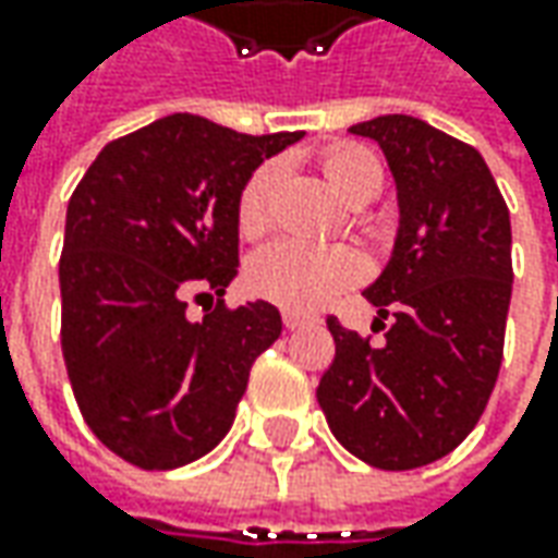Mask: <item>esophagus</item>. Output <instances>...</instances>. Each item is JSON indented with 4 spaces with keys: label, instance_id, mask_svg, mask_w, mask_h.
Masks as SVG:
<instances>
[{
    "label": "esophagus",
    "instance_id": "34e87169",
    "mask_svg": "<svg viewBox=\"0 0 558 558\" xmlns=\"http://www.w3.org/2000/svg\"><path fill=\"white\" fill-rule=\"evenodd\" d=\"M282 323H286V329H304V326H311L313 316H307V313H294V311H286L282 313Z\"/></svg>",
    "mask_w": 558,
    "mask_h": 558
}]
</instances>
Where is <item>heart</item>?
Wrapping results in <instances>:
<instances>
[{"instance_id":"obj_1","label":"heart","mask_w":558,"mask_h":558,"mask_svg":"<svg viewBox=\"0 0 558 558\" xmlns=\"http://www.w3.org/2000/svg\"><path fill=\"white\" fill-rule=\"evenodd\" d=\"M323 170L332 185L351 202H369L381 189V167L360 145H332L323 151ZM282 167L264 161L247 173L235 198V223L245 239H257L272 226V198ZM366 276L363 254L348 245H311L282 239L260 247L247 264V289L276 307L311 313L326 307L341 291L354 289Z\"/></svg>"}]
</instances>
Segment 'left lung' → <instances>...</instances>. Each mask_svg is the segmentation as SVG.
Listing matches in <instances>:
<instances>
[{
    "instance_id": "obj_1",
    "label": "left lung",
    "mask_w": 558,
    "mask_h": 558,
    "mask_svg": "<svg viewBox=\"0 0 558 558\" xmlns=\"http://www.w3.org/2000/svg\"><path fill=\"white\" fill-rule=\"evenodd\" d=\"M381 145L397 180L391 264L363 291L391 318L385 344L326 319L332 366L316 400L356 460L407 472L447 457L478 425L504 363L512 294L509 207L484 158L407 114L351 126Z\"/></svg>"
}]
</instances>
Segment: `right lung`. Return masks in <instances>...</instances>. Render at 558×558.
<instances>
[{
    "mask_svg": "<svg viewBox=\"0 0 558 558\" xmlns=\"http://www.w3.org/2000/svg\"><path fill=\"white\" fill-rule=\"evenodd\" d=\"M298 140L170 114L108 142L76 183L61 354L86 425L130 465L161 472L214 450L282 335L272 304L226 307L223 291L239 272V189ZM192 296L208 301L198 324L184 316Z\"/></svg>",
    "mask_w": 558,
    "mask_h": 558,
    "instance_id": "1",
    "label": "right lung"
}]
</instances>
